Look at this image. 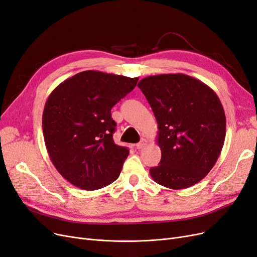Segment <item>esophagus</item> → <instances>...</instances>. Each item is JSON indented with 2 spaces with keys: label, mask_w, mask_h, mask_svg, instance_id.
Instances as JSON below:
<instances>
[{
  "label": "esophagus",
  "mask_w": 257,
  "mask_h": 257,
  "mask_svg": "<svg viewBox=\"0 0 257 257\" xmlns=\"http://www.w3.org/2000/svg\"><path fill=\"white\" fill-rule=\"evenodd\" d=\"M147 145H148V141H147L145 138H143V139H141L140 143H138V144L136 145V148H137L138 150H140V149H144Z\"/></svg>",
  "instance_id": "esophagus-1"
}]
</instances>
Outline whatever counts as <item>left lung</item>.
<instances>
[{
    "instance_id": "obj_1",
    "label": "left lung",
    "mask_w": 257,
    "mask_h": 257,
    "mask_svg": "<svg viewBox=\"0 0 257 257\" xmlns=\"http://www.w3.org/2000/svg\"><path fill=\"white\" fill-rule=\"evenodd\" d=\"M158 124L162 159L150 169L152 179L170 189L199 183L211 170L222 150L226 120L216 92L186 74H159L137 85Z\"/></svg>"
}]
</instances>
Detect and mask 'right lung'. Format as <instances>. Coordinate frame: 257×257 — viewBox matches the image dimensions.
Listing matches in <instances>:
<instances>
[{
  "mask_svg": "<svg viewBox=\"0 0 257 257\" xmlns=\"http://www.w3.org/2000/svg\"><path fill=\"white\" fill-rule=\"evenodd\" d=\"M138 77L79 72L59 84L44 105L42 130L49 156L68 182L96 190L116 181L127 148L114 144L110 110L134 89Z\"/></svg>",
  "mask_w": 257,
  "mask_h": 257,
  "instance_id": "1",
  "label": "right lung"
}]
</instances>
